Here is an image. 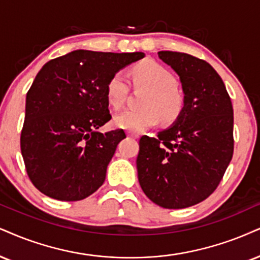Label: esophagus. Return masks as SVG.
<instances>
[{
    "label": "esophagus",
    "mask_w": 260,
    "mask_h": 260,
    "mask_svg": "<svg viewBox=\"0 0 260 260\" xmlns=\"http://www.w3.org/2000/svg\"><path fill=\"white\" fill-rule=\"evenodd\" d=\"M127 135L130 137H134V139H139L140 137V134L135 133V131H127Z\"/></svg>",
    "instance_id": "obj_1"
}]
</instances>
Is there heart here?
Returning a JSON list of instances; mask_svg holds the SVG:
<instances>
[{
    "mask_svg": "<svg viewBox=\"0 0 260 260\" xmlns=\"http://www.w3.org/2000/svg\"><path fill=\"white\" fill-rule=\"evenodd\" d=\"M137 82L152 88L147 94L143 108H127L115 114L113 124L119 129L141 133L159 123L160 118L166 121L175 119L182 108V99L176 90V78L171 72L159 63H146L134 70ZM129 90L126 72L120 70L112 75L106 85V94L110 104L118 108L124 104Z\"/></svg>",
    "mask_w": 260,
    "mask_h": 260,
    "instance_id": "obj_1",
    "label": "heart"
}]
</instances>
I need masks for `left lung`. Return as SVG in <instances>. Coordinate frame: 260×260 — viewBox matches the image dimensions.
Instances as JSON below:
<instances>
[{
    "mask_svg": "<svg viewBox=\"0 0 260 260\" xmlns=\"http://www.w3.org/2000/svg\"><path fill=\"white\" fill-rule=\"evenodd\" d=\"M177 73L183 108L156 137L142 136L136 166L143 193L164 208L197 205L213 193L234 152V111L210 63L178 52H159Z\"/></svg>",
    "mask_w": 260,
    "mask_h": 260,
    "instance_id": "8db88e82",
    "label": "left lung"
}]
</instances>
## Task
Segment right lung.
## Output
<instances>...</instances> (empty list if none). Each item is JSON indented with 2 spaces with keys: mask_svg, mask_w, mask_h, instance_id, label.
<instances>
[{
  "mask_svg": "<svg viewBox=\"0 0 260 260\" xmlns=\"http://www.w3.org/2000/svg\"><path fill=\"white\" fill-rule=\"evenodd\" d=\"M145 53L73 50L50 60L26 94L20 147L41 193L61 201L88 198L105 182L123 130L102 134L111 119L106 85Z\"/></svg>",
  "mask_w": 260,
  "mask_h": 260,
  "instance_id": "obj_1",
  "label": "right lung"
}]
</instances>
